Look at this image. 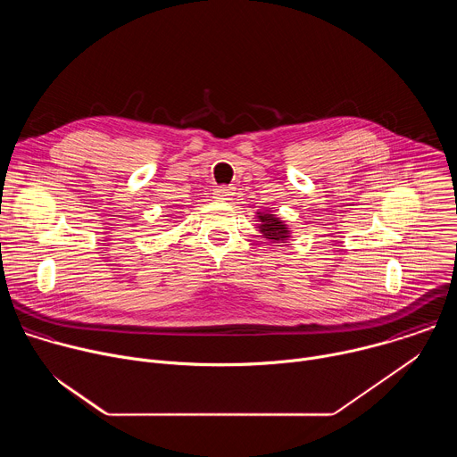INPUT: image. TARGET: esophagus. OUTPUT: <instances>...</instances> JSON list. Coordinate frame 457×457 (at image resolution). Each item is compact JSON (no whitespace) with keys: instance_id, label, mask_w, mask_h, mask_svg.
Returning a JSON list of instances; mask_svg holds the SVG:
<instances>
[{"instance_id":"1","label":"esophagus","mask_w":457,"mask_h":457,"mask_svg":"<svg viewBox=\"0 0 457 457\" xmlns=\"http://www.w3.org/2000/svg\"><path fill=\"white\" fill-rule=\"evenodd\" d=\"M233 197V187H226V186H220L217 189H213V199L219 201V203H224V201H229Z\"/></svg>"}]
</instances>
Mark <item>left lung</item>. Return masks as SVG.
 Here are the masks:
<instances>
[{"mask_svg": "<svg viewBox=\"0 0 457 457\" xmlns=\"http://www.w3.org/2000/svg\"><path fill=\"white\" fill-rule=\"evenodd\" d=\"M256 229L262 233V237L271 242V244H284L291 238V228L287 226L286 220H282L273 208L264 210V212H256Z\"/></svg>", "mask_w": 457, "mask_h": 457, "instance_id": "obj_1", "label": "left lung"}]
</instances>
